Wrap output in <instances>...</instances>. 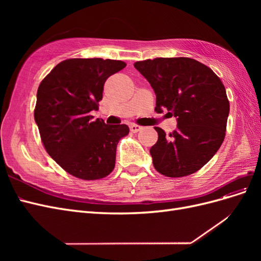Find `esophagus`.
<instances>
[{
  "mask_svg": "<svg viewBox=\"0 0 261 261\" xmlns=\"http://www.w3.org/2000/svg\"><path fill=\"white\" fill-rule=\"evenodd\" d=\"M129 129H130L132 133H137V132L143 129V126H139V125H136V124H130Z\"/></svg>",
  "mask_w": 261,
  "mask_h": 261,
  "instance_id": "esophagus-1",
  "label": "esophagus"
}]
</instances>
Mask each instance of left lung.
<instances>
[{
    "instance_id": "8db88e82",
    "label": "left lung",
    "mask_w": 261,
    "mask_h": 261,
    "mask_svg": "<svg viewBox=\"0 0 261 261\" xmlns=\"http://www.w3.org/2000/svg\"><path fill=\"white\" fill-rule=\"evenodd\" d=\"M155 93V111L165 108L176 117V129L160 127L150 148L154 169L169 177L197 172L222 145L230 103L224 85L213 70L189 58H155L134 64Z\"/></svg>"
}]
</instances>
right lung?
I'll use <instances>...</instances> for the list:
<instances>
[{"label":"right lung","instance_id":"add662e5","mask_svg":"<svg viewBox=\"0 0 261 261\" xmlns=\"http://www.w3.org/2000/svg\"><path fill=\"white\" fill-rule=\"evenodd\" d=\"M122 61L69 59L55 66L37 92L35 121L46 152L61 168L82 179L103 178L115 167L116 147L127 125L92 121L108 78Z\"/></svg>","mask_w":261,"mask_h":261}]
</instances>
